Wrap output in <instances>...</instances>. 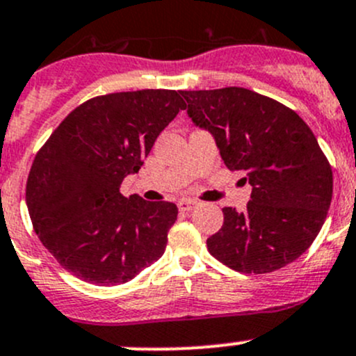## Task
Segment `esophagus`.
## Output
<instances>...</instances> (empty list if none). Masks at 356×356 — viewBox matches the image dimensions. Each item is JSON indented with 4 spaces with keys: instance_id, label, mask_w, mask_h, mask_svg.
Segmentation results:
<instances>
[{
    "instance_id": "1",
    "label": "esophagus",
    "mask_w": 356,
    "mask_h": 356,
    "mask_svg": "<svg viewBox=\"0 0 356 356\" xmlns=\"http://www.w3.org/2000/svg\"><path fill=\"white\" fill-rule=\"evenodd\" d=\"M196 201L195 200H181L177 203V207H179V210L181 211H191L193 208H196Z\"/></svg>"
}]
</instances>
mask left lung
I'll return each instance as SVG.
<instances>
[{"mask_svg":"<svg viewBox=\"0 0 356 356\" xmlns=\"http://www.w3.org/2000/svg\"><path fill=\"white\" fill-rule=\"evenodd\" d=\"M188 115L208 129L231 172L253 188L246 211L225 207L208 251L243 274H268L305 253L324 225L332 168L294 110L245 88L181 91Z\"/></svg>","mask_w":356,"mask_h":356,"instance_id":"1","label":"left lung"}]
</instances>
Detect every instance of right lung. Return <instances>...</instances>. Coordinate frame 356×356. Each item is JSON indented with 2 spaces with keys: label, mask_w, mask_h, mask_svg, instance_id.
Listing matches in <instances>:
<instances>
[{
  "label": "right lung",
  "mask_w": 356,
  "mask_h": 356,
  "mask_svg": "<svg viewBox=\"0 0 356 356\" xmlns=\"http://www.w3.org/2000/svg\"><path fill=\"white\" fill-rule=\"evenodd\" d=\"M184 108L172 89L96 96L72 110L38 152L25 188L32 227L75 277L124 284L163 254L177 207L125 198L120 184Z\"/></svg>",
  "instance_id": "obj_1"
}]
</instances>
